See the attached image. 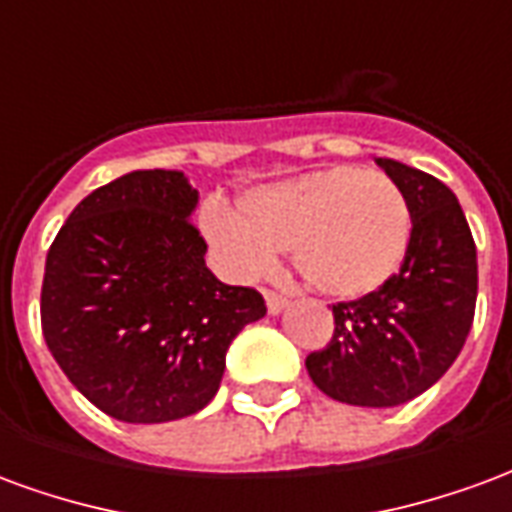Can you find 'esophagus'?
Masks as SVG:
<instances>
[{"label": "esophagus", "instance_id": "esophagus-1", "mask_svg": "<svg viewBox=\"0 0 512 512\" xmlns=\"http://www.w3.org/2000/svg\"><path fill=\"white\" fill-rule=\"evenodd\" d=\"M266 307L271 315H279V312L288 307V299H282V296H277V293H271V290H266Z\"/></svg>", "mask_w": 512, "mask_h": 512}]
</instances>
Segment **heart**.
Returning <instances> with one entry per match:
<instances>
[{
	"instance_id": "b5f03b06",
	"label": "heart",
	"mask_w": 512,
	"mask_h": 512,
	"mask_svg": "<svg viewBox=\"0 0 512 512\" xmlns=\"http://www.w3.org/2000/svg\"><path fill=\"white\" fill-rule=\"evenodd\" d=\"M202 235L233 277H260L290 249L312 290L362 299L403 266L411 208L384 172L337 164L244 191L238 211L205 205Z\"/></svg>"
}]
</instances>
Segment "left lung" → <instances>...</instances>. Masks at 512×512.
<instances>
[{
  "label": "left lung",
  "mask_w": 512,
  "mask_h": 512,
  "mask_svg": "<svg viewBox=\"0 0 512 512\" xmlns=\"http://www.w3.org/2000/svg\"><path fill=\"white\" fill-rule=\"evenodd\" d=\"M411 208L395 277L365 299L334 304V337L307 356L312 384L348 406L392 408L436 384L461 354L477 301V249L458 197L395 158H376Z\"/></svg>",
  "instance_id": "obj_1"
}]
</instances>
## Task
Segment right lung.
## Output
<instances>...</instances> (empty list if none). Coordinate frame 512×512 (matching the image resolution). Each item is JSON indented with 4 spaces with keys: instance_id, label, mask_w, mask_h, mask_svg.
Here are the masks:
<instances>
[{
    "instance_id": "1",
    "label": "right lung",
    "mask_w": 512,
    "mask_h": 512,
    "mask_svg": "<svg viewBox=\"0 0 512 512\" xmlns=\"http://www.w3.org/2000/svg\"><path fill=\"white\" fill-rule=\"evenodd\" d=\"M197 202L180 169H136L87 194L46 257V345L120 422L156 425L208 406L235 334L266 315L257 290L224 285L205 266Z\"/></svg>"
}]
</instances>
